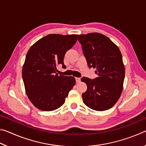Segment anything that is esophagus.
Returning <instances> with one entry per match:
<instances>
[{
  "instance_id": "1",
  "label": "esophagus",
  "mask_w": 146,
  "mask_h": 146,
  "mask_svg": "<svg viewBox=\"0 0 146 146\" xmlns=\"http://www.w3.org/2000/svg\"><path fill=\"white\" fill-rule=\"evenodd\" d=\"M75 80H76V83H79V82H80V78L76 77V78H75Z\"/></svg>"
}]
</instances>
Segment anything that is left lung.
Masks as SVG:
<instances>
[{
    "instance_id": "8db88e82",
    "label": "left lung",
    "mask_w": 146,
    "mask_h": 146,
    "mask_svg": "<svg viewBox=\"0 0 146 146\" xmlns=\"http://www.w3.org/2000/svg\"><path fill=\"white\" fill-rule=\"evenodd\" d=\"M84 55L90 68L96 69L94 80L81 79L88 86L82 93L83 102L92 110L105 111L112 108L123 90L125 68L119 48L104 35L91 33L79 35Z\"/></svg>"
}]
</instances>
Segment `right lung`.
<instances>
[{"mask_svg":"<svg viewBox=\"0 0 146 146\" xmlns=\"http://www.w3.org/2000/svg\"><path fill=\"white\" fill-rule=\"evenodd\" d=\"M78 35L49 34L36 41L27 53L23 78L27 96L35 107L55 110L65 102L75 84L73 76L58 75L56 66L64 64L66 53L75 45Z\"/></svg>","mask_w":146,"mask_h":146,"instance_id":"right-lung-1","label":"right lung"}]
</instances>
